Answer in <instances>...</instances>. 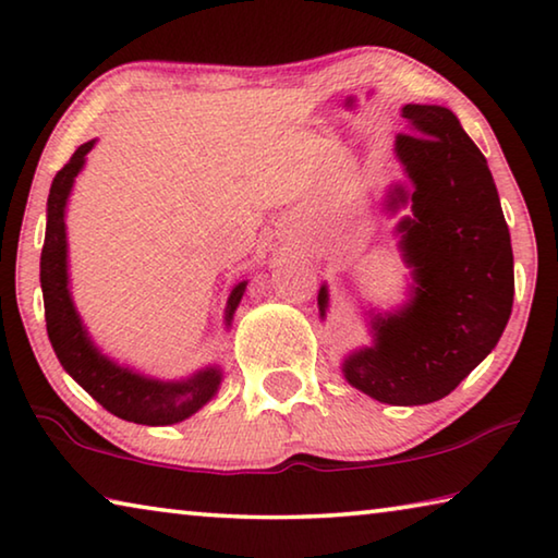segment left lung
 Masks as SVG:
<instances>
[{"label": "left lung", "mask_w": 558, "mask_h": 558, "mask_svg": "<svg viewBox=\"0 0 558 558\" xmlns=\"http://www.w3.org/2000/svg\"><path fill=\"white\" fill-rule=\"evenodd\" d=\"M410 134L395 151L412 193L395 189L390 208L412 201L397 231L414 268V300L400 315L375 317V348L344 360V377L387 404L447 397L489 355L514 303L509 226L486 158L445 106L407 104ZM320 315L327 290L317 295Z\"/></svg>", "instance_id": "obj_1"}]
</instances>
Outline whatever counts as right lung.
<instances>
[{"instance_id": "right-lung-1", "label": "right lung", "mask_w": 558, "mask_h": 558, "mask_svg": "<svg viewBox=\"0 0 558 558\" xmlns=\"http://www.w3.org/2000/svg\"><path fill=\"white\" fill-rule=\"evenodd\" d=\"M94 141L78 146L64 168L54 175L47 201V235L41 247V293L47 332L61 367L72 375L84 390L99 402L106 412L148 427L181 422L198 412L220 385V373L208 367L185 383H158L121 369L111 360L99 355L74 311L66 288V228L64 206L76 173L82 171L84 156L92 151ZM245 293V280L238 282L226 307V323H231L238 303Z\"/></svg>"}]
</instances>
